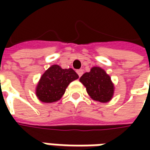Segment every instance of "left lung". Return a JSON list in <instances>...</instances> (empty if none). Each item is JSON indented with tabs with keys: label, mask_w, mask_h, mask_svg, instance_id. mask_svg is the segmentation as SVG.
I'll list each match as a JSON object with an SVG mask.
<instances>
[{
	"label": "left lung",
	"mask_w": 150,
	"mask_h": 150,
	"mask_svg": "<svg viewBox=\"0 0 150 150\" xmlns=\"http://www.w3.org/2000/svg\"><path fill=\"white\" fill-rule=\"evenodd\" d=\"M78 78L72 68H62L52 65L44 72L37 87V96L44 103L59 100L64 94L68 84Z\"/></svg>",
	"instance_id": "8db88e82"
}]
</instances>
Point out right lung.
Here are the masks:
<instances>
[{
  "instance_id": "right-lung-1",
  "label": "right lung",
  "mask_w": 150,
  "mask_h": 150,
  "mask_svg": "<svg viewBox=\"0 0 150 150\" xmlns=\"http://www.w3.org/2000/svg\"><path fill=\"white\" fill-rule=\"evenodd\" d=\"M80 82L93 99L105 103L112 98L113 85L109 76L100 67H93L89 72L84 73Z\"/></svg>"
}]
</instances>
